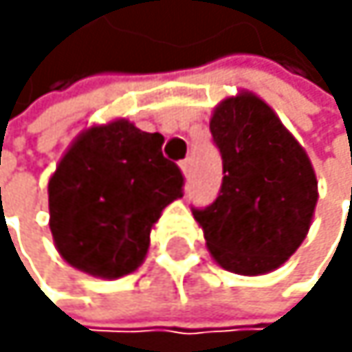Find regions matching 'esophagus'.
I'll return each mask as SVG.
<instances>
[{"label": "esophagus", "instance_id": "34e87169", "mask_svg": "<svg viewBox=\"0 0 352 352\" xmlns=\"http://www.w3.org/2000/svg\"><path fill=\"white\" fill-rule=\"evenodd\" d=\"M179 166H182V173L188 177L190 170H192V160H190V158H186V160H182V162H179Z\"/></svg>", "mask_w": 352, "mask_h": 352}]
</instances>
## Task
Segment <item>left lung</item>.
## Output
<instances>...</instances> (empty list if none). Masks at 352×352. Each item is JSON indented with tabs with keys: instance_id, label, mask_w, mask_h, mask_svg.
Here are the masks:
<instances>
[{
	"instance_id": "8db88e82",
	"label": "left lung",
	"mask_w": 352,
	"mask_h": 352,
	"mask_svg": "<svg viewBox=\"0 0 352 352\" xmlns=\"http://www.w3.org/2000/svg\"><path fill=\"white\" fill-rule=\"evenodd\" d=\"M223 160L219 196L194 209L213 260L234 274H268L308 234L317 207V175L298 139L258 94L226 97L211 116Z\"/></svg>"
}]
</instances>
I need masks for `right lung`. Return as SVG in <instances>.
Wrapping results in <instances>:
<instances>
[{"label": "right lung", "instance_id": "add662e5", "mask_svg": "<svg viewBox=\"0 0 352 352\" xmlns=\"http://www.w3.org/2000/svg\"><path fill=\"white\" fill-rule=\"evenodd\" d=\"M164 137L124 118L82 131L48 182L50 232L60 258L97 278L135 272L162 211L184 196Z\"/></svg>", "mask_w": 352, "mask_h": 352}]
</instances>
